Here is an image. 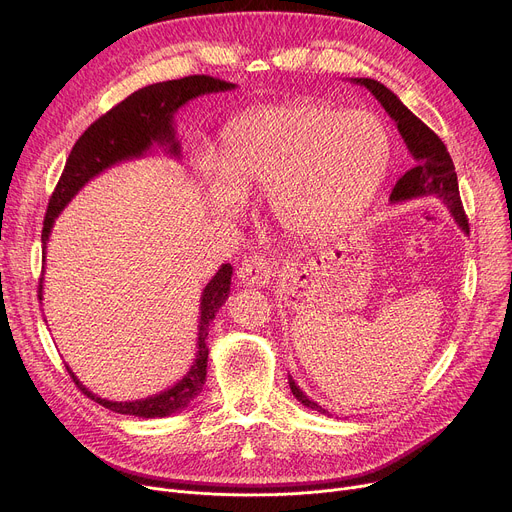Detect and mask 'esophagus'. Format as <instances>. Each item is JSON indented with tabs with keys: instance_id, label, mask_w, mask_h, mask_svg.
Wrapping results in <instances>:
<instances>
[{
	"instance_id": "34e87169",
	"label": "esophagus",
	"mask_w": 512,
	"mask_h": 512,
	"mask_svg": "<svg viewBox=\"0 0 512 512\" xmlns=\"http://www.w3.org/2000/svg\"><path fill=\"white\" fill-rule=\"evenodd\" d=\"M271 263L263 255L247 257L237 271V277L243 286H267L271 280Z\"/></svg>"
}]
</instances>
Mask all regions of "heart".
I'll use <instances>...</instances> for the list:
<instances>
[{
  "label": "heart",
  "instance_id": "1",
  "mask_svg": "<svg viewBox=\"0 0 512 512\" xmlns=\"http://www.w3.org/2000/svg\"><path fill=\"white\" fill-rule=\"evenodd\" d=\"M392 134L371 112L298 102L257 110L226 132L218 173L204 169L210 202L235 212L241 196L269 194L296 237H327L374 200L392 165Z\"/></svg>",
  "mask_w": 512,
  "mask_h": 512
}]
</instances>
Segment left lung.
<instances>
[{"label":"left lung","instance_id":"8db88e82","mask_svg":"<svg viewBox=\"0 0 512 512\" xmlns=\"http://www.w3.org/2000/svg\"><path fill=\"white\" fill-rule=\"evenodd\" d=\"M353 83L369 89L374 98L382 104V108L388 112V116L396 122L400 136L404 138L406 149L414 159L412 169H408L394 185L390 194V202H408L418 198H437L441 200L447 210L451 212L455 224L463 230V235H470V226L466 212H463L461 200H459V185H457V173L453 167V161L447 153V147L443 145L441 138L423 122L418 120L402 102L400 98L390 91L384 83L367 77H355ZM288 384L292 388V394L298 402H302L306 408L316 410L320 414L333 416L327 408H322L318 402L308 398L300 386L292 380L288 374Z\"/></svg>","mask_w":512,"mask_h":512}]
</instances>
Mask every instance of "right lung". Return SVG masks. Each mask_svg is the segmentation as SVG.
Masks as SVG:
<instances>
[{
	"mask_svg": "<svg viewBox=\"0 0 512 512\" xmlns=\"http://www.w3.org/2000/svg\"><path fill=\"white\" fill-rule=\"evenodd\" d=\"M235 83L222 79H214L210 75H190L183 79L153 83L143 89L134 91L124 102L114 106L102 118L91 124L75 143L65 163L63 175L51 196L49 208H46L44 224H42V253L46 255V243L53 232L55 220L65 210V206L77 196L87 181L98 177L106 169L141 159L153 151V147L165 149L167 155H181V145L175 138V114L181 106L190 100H196L206 94H218V91L235 89ZM230 263H222L220 269L212 275L200 298V322H198V343H196V359L177 384L171 388L153 394L141 400L114 402L100 398L98 394L89 392L67 365L75 386L94 402L102 404L120 414H132L138 418H163L171 416L183 408H188L194 398L202 392L206 384V367H208V329L220 306L226 302L230 294ZM42 277L38 284V300H42ZM46 320V318H44Z\"/></svg>",
	"mask_w": 512,
	"mask_h": 512,
	"instance_id": "1",
	"label": "right lung"
}]
</instances>
